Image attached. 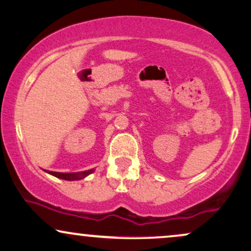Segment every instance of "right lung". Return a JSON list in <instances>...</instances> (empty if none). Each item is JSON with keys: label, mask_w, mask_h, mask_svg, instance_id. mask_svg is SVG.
<instances>
[{"label": "right lung", "mask_w": 251, "mask_h": 251, "mask_svg": "<svg viewBox=\"0 0 251 251\" xmlns=\"http://www.w3.org/2000/svg\"><path fill=\"white\" fill-rule=\"evenodd\" d=\"M94 171V170H88V171L85 172H78V173H60V172H49L50 175L54 176V177L65 179V180H80V179L87 177L88 175Z\"/></svg>", "instance_id": "obj_1"}]
</instances>
